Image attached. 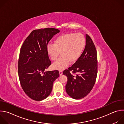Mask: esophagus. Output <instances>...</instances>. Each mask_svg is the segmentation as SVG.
I'll use <instances>...</instances> for the list:
<instances>
[{"instance_id": "34e87169", "label": "esophagus", "mask_w": 124, "mask_h": 124, "mask_svg": "<svg viewBox=\"0 0 124 124\" xmlns=\"http://www.w3.org/2000/svg\"><path fill=\"white\" fill-rule=\"evenodd\" d=\"M59 75L60 76H61L62 74H63V72L62 71V70H59Z\"/></svg>"}]
</instances>
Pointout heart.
Returning <instances> with one entry per match:
<instances>
[{"mask_svg":"<svg viewBox=\"0 0 124 124\" xmlns=\"http://www.w3.org/2000/svg\"><path fill=\"white\" fill-rule=\"evenodd\" d=\"M85 46V39L79 33H68L58 36L54 44L46 45V52L50 59L56 60L59 55H62L52 64L55 69L63 70L69 64L70 62H75L80 57Z\"/></svg>","mask_w":124,"mask_h":124,"instance_id":"1","label":"heart"}]
</instances>
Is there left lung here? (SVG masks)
Here are the masks:
<instances>
[{
    "instance_id": "8db88e82",
    "label": "left lung",
    "mask_w": 124,
    "mask_h": 124,
    "mask_svg": "<svg viewBox=\"0 0 124 124\" xmlns=\"http://www.w3.org/2000/svg\"><path fill=\"white\" fill-rule=\"evenodd\" d=\"M97 54L95 46L90 38L86 35V45L80 57L71 67L63 72L67 77L66 91L71 98L78 100L89 94L95 83L98 72ZM79 74L74 76L70 73Z\"/></svg>"
}]
</instances>
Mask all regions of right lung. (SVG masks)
<instances>
[{"label":"right lung","mask_w":124,"mask_h":124,"mask_svg":"<svg viewBox=\"0 0 124 124\" xmlns=\"http://www.w3.org/2000/svg\"><path fill=\"white\" fill-rule=\"evenodd\" d=\"M60 30L54 28L32 31L24 41L18 61V74L25 93L40 101L51 93L53 83L59 76L57 70L45 72L51 65L46 45Z\"/></svg>","instance_id":"add662e5"}]
</instances>
